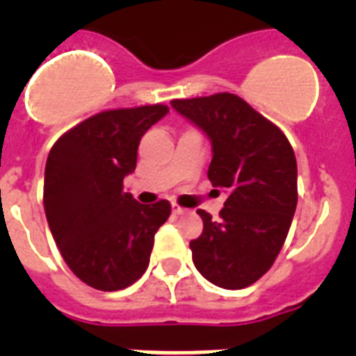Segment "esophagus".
<instances>
[{
    "mask_svg": "<svg viewBox=\"0 0 356 356\" xmlns=\"http://www.w3.org/2000/svg\"><path fill=\"white\" fill-rule=\"evenodd\" d=\"M172 213H176V216H181V213H185V209H181L178 203H172Z\"/></svg>",
    "mask_w": 356,
    "mask_h": 356,
    "instance_id": "obj_1",
    "label": "esophagus"
}]
</instances>
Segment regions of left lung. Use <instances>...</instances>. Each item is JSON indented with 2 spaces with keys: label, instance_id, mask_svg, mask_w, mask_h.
<instances>
[{
  "label": "left lung",
  "instance_id": "left-lung-1",
  "mask_svg": "<svg viewBox=\"0 0 356 356\" xmlns=\"http://www.w3.org/2000/svg\"><path fill=\"white\" fill-rule=\"evenodd\" d=\"M171 106L207 134L209 180L228 193L219 221L197 210L203 234L191 241L194 266L217 287H248L271 269L287 238L298 205L294 149L235 94L172 99Z\"/></svg>",
  "mask_w": 356,
  "mask_h": 356
}]
</instances>
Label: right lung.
Segmentation results:
<instances>
[{"instance_id": "right-lung-1", "label": "right lung", "mask_w": 356, "mask_h": 356, "mask_svg": "<svg viewBox=\"0 0 356 356\" xmlns=\"http://www.w3.org/2000/svg\"><path fill=\"white\" fill-rule=\"evenodd\" d=\"M169 112L165 105L105 110L53 144L44 171V210L62 259L97 291L135 284L149 264L169 201L140 205L122 193L135 171L143 135Z\"/></svg>"}]
</instances>
